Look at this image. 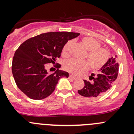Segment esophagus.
<instances>
[{
  "label": "esophagus",
  "mask_w": 134,
  "mask_h": 134,
  "mask_svg": "<svg viewBox=\"0 0 134 134\" xmlns=\"http://www.w3.org/2000/svg\"><path fill=\"white\" fill-rule=\"evenodd\" d=\"M69 78L70 79H72V80H76V77L73 76L71 75H69Z\"/></svg>",
  "instance_id": "esophagus-1"
}]
</instances>
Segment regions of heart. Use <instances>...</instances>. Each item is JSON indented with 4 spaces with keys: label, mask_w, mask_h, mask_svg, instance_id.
<instances>
[{
    "label": "heart",
    "mask_w": 134,
    "mask_h": 134,
    "mask_svg": "<svg viewBox=\"0 0 134 134\" xmlns=\"http://www.w3.org/2000/svg\"><path fill=\"white\" fill-rule=\"evenodd\" d=\"M81 44L87 51L84 58L87 61H78L71 59L66 61L63 64L65 70L72 75H79L88 70L89 67L91 69L97 71L99 70L108 62L109 52L106 48L100 47L99 41L91 37L86 36L81 39ZM72 41H69L64 45L62 51L63 56H68L72 47Z\"/></svg>",
    "instance_id": "obj_1"
}]
</instances>
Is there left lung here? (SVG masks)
I'll list each match as a JSON object with an SVG mask.
<instances>
[{
  "instance_id": "1",
  "label": "left lung",
  "mask_w": 134,
  "mask_h": 134,
  "mask_svg": "<svg viewBox=\"0 0 134 134\" xmlns=\"http://www.w3.org/2000/svg\"><path fill=\"white\" fill-rule=\"evenodd\" d=\"M117 58V56H114L109 58L97 75L91 74L89 81L83 80L84 87L78 90V93L83 97L96 98L109 90L118 76L119 63Z\"/></svg>"
}]
</instances>
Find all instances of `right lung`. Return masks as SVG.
Segmentation results:
<instances>
[{"mask_svg": "<svg viewBox=\"0 0 134 134\" xmlns=\"http://www.w3.org/2000/svg\"><path fill=\"white\" fill-rule=\"evenodd\" d=\"M79 33L54 32L41 34L31 37L20 45L12 61V74L17 87L29 98L41 100L52 94L58 80L69 77V73L59 70L48 74L44 64L55 63L61 56L62 49L69 40Z\"/></svg>", "mask_w": 134, "mask_h": 134, "instance_id": "right-lung-1", "label": "right lung"}]
</instances>
